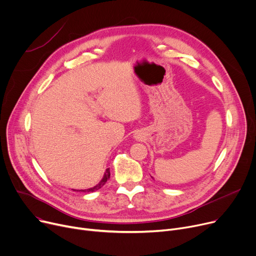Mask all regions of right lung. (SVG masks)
<instances>
[{
	"mask_svg": "<svg viewBox=\"0 0 256 256\" xmlns=\"http://www.w3.org/2000/svg\"><path fill=\"white\" fill-rule=\"evenodd\" d=\"M110 168H108L106 170H105V172H104V176H103V178H102V180L101 181L96 185V186H94V187H92V188H90V189H86V190H80V191H84V192H94V191H96V190H98V189H100L105 183L108 182V180L110 178ZM74 191H76V190H74Z\"/></svg>",
	"mask_w": 256,
	"mask_h": 256,
	"instance_id": "add662e5",
	"label": "right lung"
}]
</instances>
